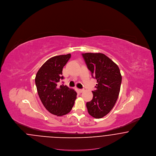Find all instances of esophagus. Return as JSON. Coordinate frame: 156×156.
<instances>
[{"label":"esophagus","instance_id":"34e87169","mask_svg":"<svg viewBox=\"0 0 156 156\" xmlns=\"http://www.w3.org/2000/svg\"><path fill=\"white\" fill-rule=\"evenodd\" d=\"M79 91L81 92V93H82V92H83L84 91V89H79Z\"/></svg>","mask_w":156,"mask_h":156}]
</instances>
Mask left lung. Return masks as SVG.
<instances>
[{"label":"left lung","mask_w":156,"mask_h":156,"mask_svg":"<svg viewBox=\"0 0 156 156\" xmlns=\"http://www.w3.org/2000/svg\"><path fill=\"white\" fill-rule=\"evenodd\" d=\"M82 55L92 76L97 80L93 98L87 103V108L90 116L100 119L109 113L116 102L122 75L118 66L104 54L87 52Z\"/></svg>","instance_id":"obj_1"}]
</instances>
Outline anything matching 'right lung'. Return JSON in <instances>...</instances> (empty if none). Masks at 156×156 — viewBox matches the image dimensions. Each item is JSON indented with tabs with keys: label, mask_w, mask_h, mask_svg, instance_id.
<instances>
[{
	"label": "right lung",
	"mask_w": 156,
	"mask_h": 156,
	"mask_svg": "<svg viewBox=\"0 0 156 156\" xmlns=\"http://www.w3.org/2000/svg\"><path fill=\"white\" fill-rule=\"evenodd\" d=\"M71 58V54L60 55L48 59L40 67L35 78L40 99L45 109L57 116L71 111L76 98V92L67 86H57L64 79L62 68Z\"/></svg>",
	"instance_id": "right-lung-1"
}]
</instances>
